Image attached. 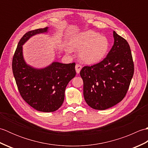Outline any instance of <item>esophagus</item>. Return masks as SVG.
<instances>
[{"mask_svg": "<svg viewBox=\"0 0 148 148\" xmlns=\"http://www.w3.org/2000/svg\"><path fill=\"white\" fill-rule=\"evenodd\" d=\"M75 68H76V71L77 72V74H79L81 70V69H82V66H81L80 64H76Z\"/></svg>", "mask_w": 148, "mask_h": 148, "instance_id": "34e87169", "label": "esophagus"}]
</instances>
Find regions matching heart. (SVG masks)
<instances>
[{
	"label": "heart",
	"instance_id": "obj_1",
	"mask_svg": "<svg viewBox=\"0 0 148 148\" xmlns=\"http://www.w3.org/2000/svg\"><path fill=\"white\" fill-rule=\"evenodd\" d=\"M69 46L73 51H79V57L83 62L92 64L105 57L109 43L106 37L93 31H86L72 37Z\"/></svg>",
	"mask_w": 148,
	"mask_h": 148
}]
</instances>
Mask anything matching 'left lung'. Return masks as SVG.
<instances>
[{
    "label": "left lung",
    "mask_w": 148,
    "mask_h": 148,
    "mask_svg": "<svg viewBox=\"0 0 148 148\" xmlns=\"http://www.w3.org/2000/svg\"><path fill=\"white\" fill-rule=\"evenodd\" d=\"M114 45L106 57L98 64L84 66L80 71L83 95L94 109L105 110L123 99L134 72L130 46L113 31Z\"/></svg>",
    "instance_id": "1"
}]
</instances>
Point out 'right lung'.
Instances as JSON below:
<instances>
[{"label":"right lung","instance_id":"obj_1","mask_svg":"<svg viewBox=\"0 0 148 148\" xmlns=\"http://www.w3.org/2000/svg\"><path fill=\"white\" fill-rule=\"evenodd\" d=\"M48 27L29 31L21 37L12 58V68L18 88L23 99L37 111L49 112L58 109L65 98L69 82L76 76L75 63L54 62L42 69L27 64L23 45L31 37L46 33Z\"/></svg>","mask_w":148,"mask_h":148}]
</instances>
